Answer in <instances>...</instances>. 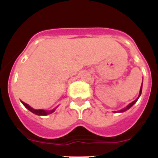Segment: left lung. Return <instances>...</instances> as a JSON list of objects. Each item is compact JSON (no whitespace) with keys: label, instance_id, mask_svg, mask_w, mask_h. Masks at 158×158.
<instances>
[{"label":"left lung","instance_id":"1","mask_svg":"<svg viewBox=\"0 0 158 158\" xmlns=\"http://www.w3.org/2000/svg\"><path fill=\"white\" fill-rule=\"evenodd\" d=\"M141 91H142V85H141V89H140V92H139V96H138V98H137V99H135V101H134V102H131V103H130V104H129V105H128V106H127V107H126V108H125V109H124L121 110V111H120V112H122V111H126V110H127V109H130V108H131V106H133V105H134V104H135V102H137V101H138V98H139L140 95H141Z\"/></svg>","mask_w":158,"mask_h":158}]
</instances>
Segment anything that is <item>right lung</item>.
I'll list each match as a JSON object with an SVG mask.
<instances>
[{
    "label": "right lung",
    "mask_w": 158,
    "mask_h": 158,
    "mask_svg": "<svg viewBox=\"0 0 158 158\" xmlns=\"http://www.w3.org/2000/svg\"><path fill=\"white\" fill-rule=\"evenodd\" d=\"M21 102L23 103V105L27 108V109L28 110H30V111H31V112H33V114H37V115H47V114H51V113H52L56 110V109L51 110V111H45V110H42V109H38V110L33 109H32L30 106H28L27 104H26L25 102Z\"/></svg>",
    "instance_id": "1"
}]
</instances>
